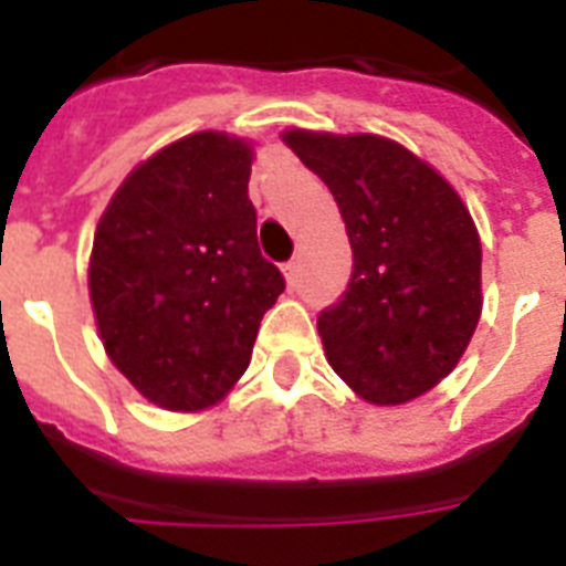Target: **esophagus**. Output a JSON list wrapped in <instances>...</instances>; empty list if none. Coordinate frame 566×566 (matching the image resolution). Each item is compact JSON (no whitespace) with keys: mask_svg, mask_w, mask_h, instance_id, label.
Segmentation results:
<instances>
[{"mask_svg":"<svg viewBox=\"0 0 566 566\" xmlns=\"http://www.w3.org/2000/svg\"><path fill=\"white\" fill-rule=\"evenodd\" d=\"M284 279H287L291 287L300 284V261H287V264H284Z\"/></svg>","mask_w":566,"mask_h":566,"instance_id":"1","label":"esophagus"}]
</instances>
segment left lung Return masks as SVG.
<instances>
[{
	"instance_id": "obj_1",
	"label": "left lung",
	"mask_w": 566,
	"mask_h": 566,
	"mask_svg": "<svg viewBox=\"0 0 566 566\" xmlns=\"http://www.w3.org/2000/svg\"><path fill=\"white\" fill-rule=\"evenodd\" d=\"M282 140L326 181L353 247V279L317 317L328 364L367 402H411L455 370L482 317L473 217L387 137L291 128Z\"/></svg>"
}]
</instances>
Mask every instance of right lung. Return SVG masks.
<instances>
[{
	"instance_id": "1",
	"label": "right lung",
	"mask_w": 566,
	"mask_h": 566,
	"mask_svg": "<svg viewBox=\"0 0 566 566\" xmlns=\"http://www.w3.org/2000/svg\"><path fill=\"white\" fill-rule=\"evenodd\" d=\"M252 146L196 132L128 172L102 213L91 302L105 353L170 411L229 394L284 275L258 249Z\"/></svg>"
}]
</instances>
